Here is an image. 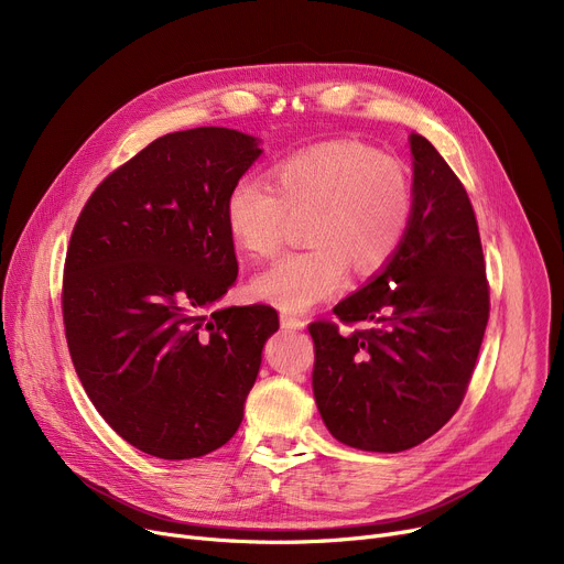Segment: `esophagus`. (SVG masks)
Returning a JSON list of instances; mask_svg holds the SVG:
<instances>
[{"instance_id": "34e87169", "label": "esophagus", "mask_w": 564, "mask_h": 564, "mask_svg": "<svg viewBox=\"0 0 564 564\" xmlns=\"http://www.w3.org/2000/svg\"><path fill=\"white\" fill-rule=\"evenodd\" d=\"M281 327L288 332H300L306 327V322L297 315H290V313H281Z\"/></svg>"}]
</instances>
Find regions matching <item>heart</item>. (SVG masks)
<instances>
[{
	"label": "heart",
	"mask_w": 564,
	"mask_h": 564,
	"mask_svg": "<svg viewBox=\"0 0 564 564\" xmlns=\"http://www.w3.org/2000/svg\"><path fill=\"white\" fill-rule=\"evenodd\" d=\"M274 187L240 177L226 196V228L253 258H272L292 217H306L311 249L288 253L253 281L260 300L300 313L329 300L347 264L372 274L400 249L411 224L413 189L404 169L349 139L324 141L281 160Z\"/></svg>",
	"instance_id": "1"
}]
</instances>
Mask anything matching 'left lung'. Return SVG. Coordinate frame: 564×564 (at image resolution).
<instances>
[{"instance_id":"8db88e82","label":"left lung","mask_w":564,"mask_h":564,"mask_svg":"<svg viewBox=\"0 0 564 564\" xmlns=\"http://www.w3.org/2000/svg\"><path fill=\"white\" fill-rule=\"evenodd\" d=\"M413 213L398 253L366 288L334 306L343 324H308L313 395L345 446L402 453L459 409L489 319V281L468 194L448 162L411 134Z\"/></svg>"}]
</instances>
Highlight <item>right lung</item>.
<instances>
[{"label": "right lung", "instance_id": "obj_1", "mask_svg": "<svg viewBox=\"0 0 564 564\" xmlns=\"http://www.w3.org/2000/svg\"><path fill=\"white\" fill-rule=\"evenodd\" d=\"M262 151L228 128L171 132L111 171L70 235L62 311L82 387L160 459L221 448L245 416L272 306L210 311L237 279L226 196Z\"/></svg>", "mask_w": 564, "mask_h": 564}]
</instances>
